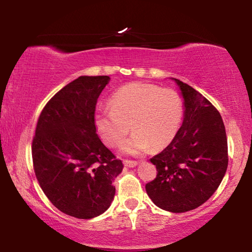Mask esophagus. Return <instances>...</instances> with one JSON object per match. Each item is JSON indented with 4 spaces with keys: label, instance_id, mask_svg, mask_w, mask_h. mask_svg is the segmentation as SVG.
Listing matches in <instances>:
<instances>
[{
    "label": "esophagus",
    "instance_id": "1",
    "mask_svg": "<svg viewBox=\"0 0 252 252\" xmlns=\"http://www.w3.org/2000/svg\"><path fill=\"white\" fill-rule=\"evenodd\" d=\"M123 164L126 165V167H129V168H134L138 165V162L136 161H130V160H125L123 161Z\"/></svg>",
    "mask_w": 252,
    "mask_h": 252
}]
</instances>
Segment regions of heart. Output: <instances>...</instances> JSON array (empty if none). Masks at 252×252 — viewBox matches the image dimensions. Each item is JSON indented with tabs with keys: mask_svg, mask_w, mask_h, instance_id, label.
Wrapping results in <instances>:
<instances>
[{
	"mask_svg": "<svg viewBox=\"0 0 252 252\" xmlns=\"http://www.w3.org/2000/svg\"><path fill=\"white\" fill-rule=\"evenodd\" d=\"M110 106L96 111V129L109 147L118 146L131 129L133 134L120 149L133 156L150 148L159 151L171 143L183 114L181 97L176 91L149 83L120 88L111 96Z\"/></svg>",
	"mask_w": 252,
	"mask_h": 252,
	"instance_id": "obj_1",
	"label": "heart"
}]
</instances>
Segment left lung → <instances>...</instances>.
Listing matches in <instances>:
<instances>
[{"mask_svg":"<svg viewBox=\"0 0 252 252\" xmlns=\"http://www.w3.org/2000/svg\"><path fill=\"white\" fill-rule=\"evenodd\" d=\"M171 80L183 97L182 126L150 159L158 173L146 190L156 206L180 213L200 207L218 189L228 168V142L218 110L192 87Z\"/></svg>","mask_w":252,"mask_h":252,"instance_id":"8db88e82","label":"left lung"}]
</instances>
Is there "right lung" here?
Instances as JSON below:
<instances>
[{
	"label": "right lung",
	"instance_id": "obj_1",
	"mask_svg": "<svg viewBox=\"0 0 252 252\" xmlns=\"http://www.w3.org/2000/svg\"><path fill=\"white\" fill-rule=\"evenodd\" d=\"M110 76L82 75L61 89L37 120L32 142L34 172L54 207L78 219H92L113 201V181L122 161L96 133L97 97Z\"/></svg>",
	"mask_w": 252,
	"mask_h": 252
}]
</instances>
